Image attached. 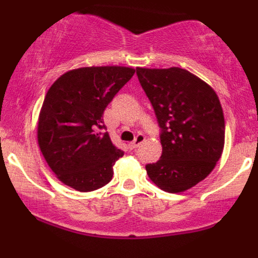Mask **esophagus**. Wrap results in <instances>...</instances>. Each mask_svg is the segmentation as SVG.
I'll return each instance as SVG.
<instances>
[{"label": "esophagus", "instance_id": "obj_1", "mask_svg": "<svg viewBox=\"0 0 258 258\" xmlns=\"http://www.w3.org/2000/svg\"><path fill=\"white\" fill-rule=\"evenodd\" d=\"M146 141V137H144L143 135H138L137 137H136V139L133 142H131V143L128 144V147H130V149H136V148L137 147H139L141 146L142 143H143V142Z\"/></svg>", "mask_w": 258, "mask_h": 258}]
</instances>
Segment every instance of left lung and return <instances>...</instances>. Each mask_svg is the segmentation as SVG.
Segmentation results:
<instances>
[{
	"instance_id": "8db88e82",
	"label": "left lung",
	"mask_w": 258,
	"mask_h": 258,
	"mask_svg": "<svg viewBox=\"0 0 258 258\" xmlns=\"http://www.w3.org/2000/svg\"><path fill=\"white\" fill-rule=\"evenodd\" d=\"M136 70L161 128V158L147 165L148 176L167 193L190 189L211 173L223 152L226 126L220 99L188 70Z\"/></svg>"
}]
</instances>
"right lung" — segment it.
Masks as SVG:
<instances>
[{
  "instance_id": "1",
  "label": "right lung",
  "mask_w": 258,
  "mask_h": 258,
  "mask_svg": "<svg viewBox=\"0 0 258 258\" xmlns=\"http://www.w3.org/2000/svg\"><path fill=\"white\" fill-rule=\"evenodd\" d=\"M135 74L127 67L67 72L49 87L37 123L41 153L57 178L79 191L108 184L123 152L112 144L103 112Z\"/></svg>"
}]
</instances>
